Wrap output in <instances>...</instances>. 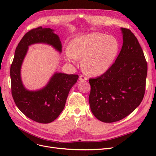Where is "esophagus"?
Instances as JSON below:
<instances>
[{"label": "esophagus", "mask_w": 156, "mask_h": 156, "mask_svg": "<svg viewBox=\"0 0 156 156\" xmlns=\"http://www.w3.org/2000/svg\"><path fill=\"white\" fill-rule=\"evenodd\" d=\"M87 79H88V78L86 77L83 76V75H80V76H79V80H80V81H87Z\"/></svg>", "instance_id": "obj_1"}]
</instances>
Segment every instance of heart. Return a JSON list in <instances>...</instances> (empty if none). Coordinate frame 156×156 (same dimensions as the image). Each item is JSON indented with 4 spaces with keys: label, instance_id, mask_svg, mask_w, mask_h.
<instances>
[{
    "label": "heart",
    "instance_id": "b5f03b06",
    "mask_svg": "<svg viewBox=\"0 0 156 156\" xmlns=\"http://www.w3.org/2000/svg\"><path fill=\"white\" fill-rule=\"evenodd\" d=\"M119 49L120 44L115 37L94 32L71 40L67 53L71 58L83 60L82 66L87 74L99 76L111 67Z\"/></svg>",
    "mask_w": 156,
    "mask_h": 156
}]
</instances>
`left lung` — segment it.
Returning a JSON list of instances; mask_svg holds the SVG:
<instances>
[{"mask_svg": "<svg viewBox=\"0 0 156 156\" xmlns=\"http://www.w3.org/2000/svg\"><path fill=\"white\" fill-rule=\"evenodd\" d=\"M123 44L115 63L107 72L90 79L89 103L93 115L106 123L119 121L133 112L144 98L147 62L136 37L121 28Z\"/></svg>", "mask_w": 156, "mask_h": 156, "instance_id": "8db88e82", "label": "left lung"}]
</instances>
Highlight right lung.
I'll list each match as a JSON object with an SVG mask.
<instances>
[{
    "mask_svg": "<svg viewBox=\"0 0 156 156\" xmlns=\"http://www.w3.org/2000/svg\"><path fill=\"white\" fill-rule=\"evenodd\" d=\"M45 44L62 52V44L54 30L36 28L28 32L17 46L10 68L12 94L16 105L30 119L42 124L54 121L63 111L70 89L77 83V75L55 72L46 85L37 90H29L23 85L21 68L29 47Z\"/></svg>",
    "mask_w": 156,
    "mask_h": 156,
    "instance_id": "obj_1",
    "label": "right lung"
}]
</instances>
